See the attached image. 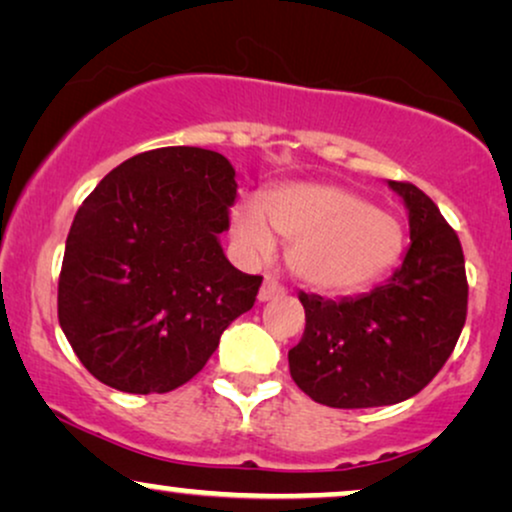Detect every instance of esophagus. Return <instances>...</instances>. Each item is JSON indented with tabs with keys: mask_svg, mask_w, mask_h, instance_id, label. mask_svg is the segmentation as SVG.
<instances>
[{
	"mask_svg": "<svg viewBox=\"0 0 512 512\" xmlns=\"http://www.w3.org/2000/svg\"><path fill=\"white\" fill-rule=\"evenodd\" d=\"M278 295H283V288L278 286V283H276L271 276L264 278L260 293H257V300H260V302H269V300H274V297H278Z\"/></svg>",
	"mask_w": 512,
	"mask_h": 512,
	"instance_id": "34e87169",
	"label": "esophagus"
}]
</instances>
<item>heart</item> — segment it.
Returning <instances> with one entry per match:
<instances>
[{
    "label": "heart",
    "instance_id": "b5f03b06",
    "mask_svg": "<svg viewBox=\"0 0 512 512\" xmlns=\"http://www.w3.org/2000/svg\"><path fill=\"white\" fill-rule=\"evenodd\" d=\"M231 234L250 260H269L276 238L288 241V267L321 293H345L375 281L399 260L404 226L357 193L333 184L297 181L241 200L231 210Z\"/></svg>",
    "mask_w": 512,
    "mask_h": 512
}]
</instances>
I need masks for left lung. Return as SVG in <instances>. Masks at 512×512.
Returning <instances> with one entry per match:
<instances>
[{
	"mask_svg": "<svg viewBox=\"0 0 512 512\" xmlns=\"http://www.w3.org/2000/svg\"><path fill=\"white\" fill-rule=\"evenodd\" d=\"M409 212L411 245L383 286L342 300L300 293L304 335L288 352L304 394L333 409H371L413 397L454 352L468 312L456 231L418 186L387 181Z\"/></svg>",
	"mask_w": 512,
	"mask_h": 512,
	"instance_id": "obj_1",
	"label": "left lung"
}]
</instances>
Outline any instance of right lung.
I'll use <instances>...</instances> for the list:
<instances>
[{
  "label": "right lung",
  "mask_w": 512,
  "mask_h": 512,
  "mask_svg": "<svg viewBox=\"0 0 512 512\" xmlns=\"http://www.w3.org/2000/svg\"><path fill=\"white\" fill-rule=\"evenodd\" d=\"M236 189L222 153L167 146L125 160L80 205L58 278V323L103 385L177 390L252 309L262 276L238 271L219 243Z\"/></svg>",
  "instance_id": "add662e5"
}]
</instances>
